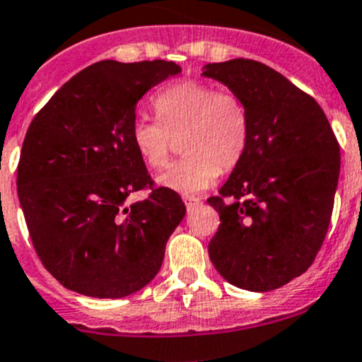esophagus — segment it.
Listing matches in <instances>:
<instances>
[{"mask_svg":"<svg viewBox=\"0 0 362 362\" xmlns=\"http://www.w3.org/2000/svg\"><path fill=\"white\" fill-rule=\"evenodd\" d=\"M182 199H184V203H185V206H187V210H192L194 209V206H198L199 203V198L198 196H192V194H184L182 196Z\"/></svg>","mask_w":362,"mask_h":362,"instance_id":"obj_1","label":"esophagus"}]
</instances>
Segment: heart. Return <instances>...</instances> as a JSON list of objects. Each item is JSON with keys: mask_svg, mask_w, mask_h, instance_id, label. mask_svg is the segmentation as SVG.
<instances>
[{"mask_svg": "<svg viewBox=\"0 0 362 362\" xmlns=\"http://www.w3.org/2000/svg\"><path fill=\"white\" fill-rule=\"evenodd\" d=\"M159 122L138 118L131 138L139 159L152 170L168 164L175 138H180L182 159L159 177L171 191L194 194L210 187L221 170L230 171L244 157L249 143V113L231 90L184 79L160 90L153 99Z\"/></svg>", "mask_w": 362, "mask_h": 362, "instance_id": "obj_1", "label": "heart"}]
</instances>
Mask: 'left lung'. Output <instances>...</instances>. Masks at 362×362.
<instances>
[{"instance_id":"8db88e82","label":"left lung","mask_w":362,"mask_h":362,"mask_svg":"<svg viewBox=\"0 0 362 362\" xmlns=\"http://www.w3.org/2000/svg\"><path fill=\"white\" fill-rule=\"evenodd\" d=\"M203 76L240 95L249 143L219 194L209 256L231 285L270 292L304 274L331 224L339 143L317 100L255 59L210 63Z\"/></svg>"}]
</instances>
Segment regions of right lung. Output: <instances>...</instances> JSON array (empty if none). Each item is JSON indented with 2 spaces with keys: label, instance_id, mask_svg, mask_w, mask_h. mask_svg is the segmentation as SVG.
I'll return each mask as SVG.
<instances>
[{
  "label": "right lung",
  "instance_id": "obj_1",
  "mask_svg": "<svg viewBox=\"0 0 362 362\" xmlns=\"http://www.w3.org/2000/svg\"><path fill=\"white\" fill-rule=\"evenodd\" d=\"M180 72L173 62L93 63L35 115L17 164V194L42 265L65 288L120 299L159 272L185 216L157 187L131 138L138 100ZM148 190L129 206L132 192Z\"/></svg>",
  "mask_w": 362,
  "mask_h": 362
}]
</instances>
